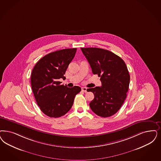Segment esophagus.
I'll return each instance as SVG.
<instances>
[{
    "instance_id": "esophagus-1",
    "label": "esophagus",
    "mask_w": 161,
    "mask_h": 161,
    "mask_svg": "<svg viewBox=\"0 0 161 161\" xmlns=\"http://www.w3.org/2000/svg\"><path fill=\"white\" fill-rule=\"evenodd\" d=\"M81 90H82V91H83V92H85V93H86V92H87V89L86 87H82V88H81Z\"/></svg>"
}]
</instances>
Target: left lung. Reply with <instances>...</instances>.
<instances>
[{"mask_svg": "<svg viewBox=\"0 0 161 161\" xmlns=\"http://www.w3.org/2000/svg\"><path fill=\"white\" fill-rule=\"evenodd\" d=\"M94 74L100 77L101 87L87 89L94 93L89 104L100 117L116 114L126 99L130 77L125 63L111 51L96 47L81 48Z\"/></svg>", "mask_w": 161, "mask_h": 161, "instance_id": "1", "label": "left lung"}]
</instances>
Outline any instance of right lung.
Returning a JSON list of instances; mask_svg holds the SVG:
<instances>
[{"label": "right lung", "instance_id": "1", "mask_svg": "<svg viewBox=\"0 0 161 161\" xmlns=\"http://www.w3.org/2000/svg\"><path fill=\"white\" fill-rule=\"evenodd\" d=\"M76 48L57 50L43 56L35 65L31 75L34 96L40 110L50 118L66 114L75 96L81 90L78 86L61 85L67 68L74 58Z\"/></svg>", "mask_w": 161, "mask_h": 161}]
</instances>
